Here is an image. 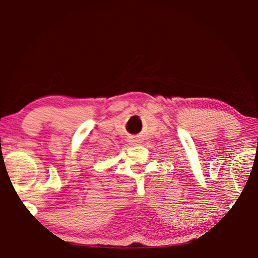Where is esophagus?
<instances>
[{"instance_id":"34e87169","label":"esophagus","mask_w":258,"mask_h":258,"mask_svg":"<svg viewBox=\"0 0 258 258\" xmlns=\"http://www.w3.org/2000/svg\"><path fill=\"white\" fill-rule=\"evenodd\" d=\"M133 141H134V142H138V141H139V140H133Z\"/></svg>"}]
</instances>
